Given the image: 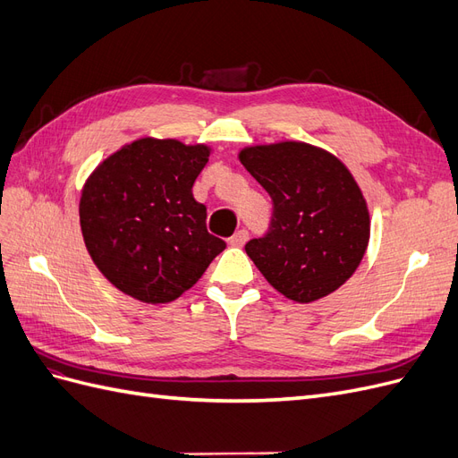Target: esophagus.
<instances>
[{
  "label": "esophagus",
  "instance_id": "esophagus-1",
  "mask_svg": "<svg viewBox=\"0 0 458 458\" xmlns=\"http://www.w3.org/2000/svg\"><path fill=\"white\" fill-rule=\"evenodd\" d=\"M248 241V231L246 229H241L233 234V237L229 239V244L231 246H242L244 242Z\"/></svg>",
  "mask_w": 458,
  "mask_h": 458
}]
</instances>
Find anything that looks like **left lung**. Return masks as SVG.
I'll use <instances>...</instances> for the list:
<instances>
[{"mask_svg": "<svg viewBox=\"0 0 458 458\" xmlns=\"http://www.w3.org/2000/svg\"><path fill=\"white\" fill-rule=\"evenodd\" d=\"M239 160L269 192V231L244 250L288 300L310 303L338 290L361 263L370 217L361 189L330 152L301 143L254 145Z\"/></svg>", "mask_w": 458, "mask_h": 458, "instance_id": "obj_1", "label": "left lung"}]
</instances>
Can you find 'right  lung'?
Segmentation results:
<instances>
[{
	"mask_svg": "<svg viewBox=\"0 0 458 458\" xmlns=\"http://www.w3.org/2000/svg\"><path fill=\"white\" fill-rule=\"evenodd\" d=\"M212 148L141 137L97 165L81 189L88 252L120 293L168 303L195 284L225 242L206 229L192 185Z\"/></svg>",
	"mask_w": 458,
	"mask_h": 458,
	"instance_id": "obj_1",
	"label": "right lung"
}]
</instances>
